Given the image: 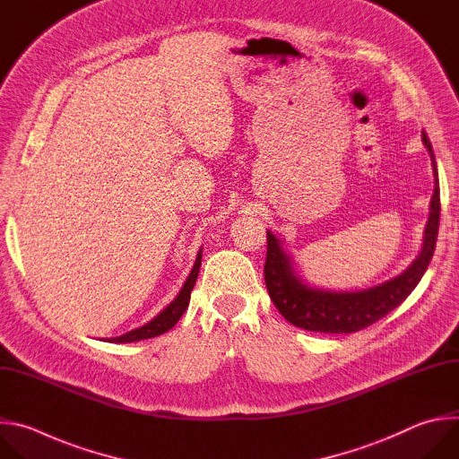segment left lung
<instances>
[{
  "label": "left lung",
  "mask_w": 459,
  "mask_h": 459,
  "mask_svg": "<svg viewBox=\"0 0 459 459\" xmlns=\"http://www.w3.org/2000/svg\"><path fill=\"white\" fill-rule=\"evenodd\" d=\"M421 141L434 169V194L421 251L398 277L356 291H333L309 286L293 269V260L284 251L282 240L267 230V256L264 265L265 288L273 304L288 322L316 333H356L389 315L418 286L434 255L439 226V182L434 150L425 132H421Z\"/></svg>",
  "instance_id": "obj_1"
}]
</instances>
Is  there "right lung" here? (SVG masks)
Instances as JSON below:
<instances>
[{
  "label": "right lung",
  "instance_id": "1",
  "mask_svg": "<svg viewBox=\"0 0 459 459\" xmlns=\"http://www.w3.org/2000/svg\"><path fill=\"white\" fill-rule=\"evenodd\" d=\"M201 258H203V249L199 251L197 258H195V264H194V269L190 271L188 279L185 282V286H182V290L178 291V295L175 297V300L164 307L153 320H150L148 324L137 327V329H132L121 336H116V338H108V342H116V343H128V342H139V340H146V338H153V336H159L166 331H169L177 322L178 318L185 315V311L188 309V304H190V295H192V290L197 282V277H199V269H201Z\"/></svg>",
  "mask_w": 459,
  "mask_h": 459
}]
</instances>
